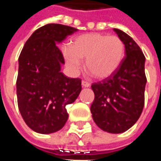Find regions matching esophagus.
Returning a JSON list of instances; mask_svg holds the SVG:
<instances>
[{
	"label": "esophagus",
	"mask_w": 161,
	"mask_h": 161,
	"mask_svg": "<svg viewBox=\"0 0 161 161\" xmlns=\"http://www.w3.org/2000/svg\"><path fill=\"white\" fill-rule=\"evenodd\" d=\"M82 86L83 87H85V88H87V87H90L91 86V84L89 83V82H87V81H82Z\"/></svg>",
	"instance_id": "esophagus-1"
}]
</instances>
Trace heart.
<instances>
[{"label": "heart", "instance_id": "b5f03b06", "mask_svg": "<svg viewBox=\"0 0 161 161\" xmlns=\"http://www.w3.org/2000/svg\"><path fill=\"white\" fill-rule=\"evenodd\" d=\"M125 56L123 40L116 35L91 33L77 37L70 48L64 50L68 66L74 71L85 60V69L92 77L104 79L117 70Z\"/></svg>", "mask_w": 161, "mask_h": 161}]
</instances>
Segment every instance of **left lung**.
<instances>
[{
  "label": "left lung",
  "instance_id": "1",
  "mask_svg": "<svg viewBox=\"0 0 161 161\" xmlns=\"http://www.w3.org/2000/svg\"><path fill=\"white\" fill-rule=\"evenodd\" d=\"M123 40L125 57L111 76L94 83L95 98L91 107L93 120L103 131L120 134L138 121L145 103V56L127 33L114 28Z\"/></svg>",
  "mask_w": 161,
  "mask_h": 161
}]
</instances>
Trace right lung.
<instances>
[{"mask_svg":"<svg viewBox=\"0 0 161 161\" xmlns=\"http://www.w3.org/2000/svg\"><path fill=\"white\" fill-rule=\"evenodd\" d=\"M77 31L47 24L31 35L19 54L18 107L26 125L37 133L52 134L63 128L69 116L65 107L75 102L82 90L80 78H70L60 71L64 59L58 46Z\"/></svg>","mask_w":161,"mask_h":161,"instance_id":"obj_1","label":"right lung"}]
</instances>
